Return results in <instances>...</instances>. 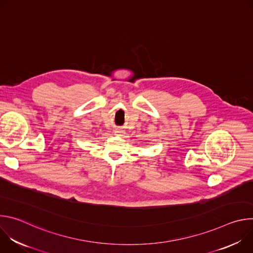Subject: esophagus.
<instances>
[{
    "instance_id": "34e87169",
    "label": "esophagus",
    "mask_w": 253,
    "mask_h": 253,
    "mask_svg": "<svg viewBox=\"0 0 253 253\" xmlns=\"http://www.w3.org/2000/svg\"><path fill=\"white\" fill-rule=\"evenodd\" d=\"M124 134H125L124 130H121V129H116L115 130V135H117V136H123Z\"/></svg>"
}]
</instances>
